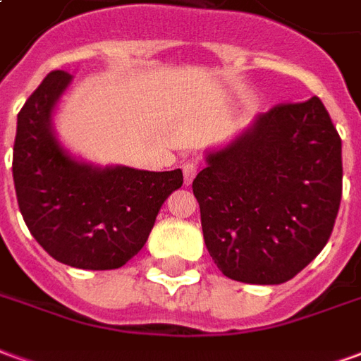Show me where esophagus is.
I'll return each mask as SVG.
<instances>
[{
    "instance_id": "obj_1",
    "label": "esophagus",
    "mask_w": 361,
    "mask_h": 361,
    "mask_svg": "<svg viewBox=\"0 0 361 361\" xmlns=\"http://www.w3.org/2000/svg\"><path fill=\"white\" fill-rule=\"evenodd\" d=\"M181 170H183V178H185V183H191L193 178L197 176V164L195 162H183L181 164Z\"/></svg>"
}]
</instances>
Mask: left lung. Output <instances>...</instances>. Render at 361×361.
<instances>
[{
  "label": "left lung",
  "mask_w": 361,
  "mask_h": 361,
  "mask_svg": "<svg viewBox=\"0 0 361 361\" xmlns=\"http://www.w3.org/2000/svg\"><path fill=\"white\" fill-rule=\"evenodd\" d=\"M207 162L193 193L222 274L282 284L321 253L342 197V141L321 98L272 106Z\"/></svg>",
  "instance_id": "1"
}]
</instances>
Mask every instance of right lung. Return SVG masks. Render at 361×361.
<instances>
[{
	"label": "right lung",
	"mask_w": 361,
	"mask_h": 361,
	"mask_svg": "<svg viewBox=\"0 0 361 361\" xmlns=\"http://www.w3.org/2000/svg\"><path fill=\"white\" fill-rule=\"evenodd\" d=\"M71 82L51 71L17 116L13 181L30 234L51 257L87 271L119 269L147 243L183 173L77 162L51 131V110Z\"/></svg>",
	"instance_id": "obj_1"
}]
</instances>
